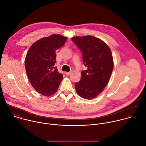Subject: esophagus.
<instances>
[{
  "label": "esophagus",
  "mask_w": 146,
  "mask_h": 146,
  "mask_svg": "<svg viewBox=\"0 0 146 146\" xmlns=\"http://www.w3.org/2000/svg\"><path fill=\"white\" fill-rule=\"evenodd\" d=\"M71 73H72V72H66V73H65V74H66L67 76H69Z\"/></svg>",
  "instance_id": "1"
}]
</instances>
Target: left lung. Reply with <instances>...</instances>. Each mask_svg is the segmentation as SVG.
Here are the masks:
<instances>
[{
  "label": "left lung",
  "mask_w": 146,
  "mask_h": 146,
  "mask_svg": "<svg viewBox=\"0 0 146 146\" xmlns=\"http://www.w3.org/2000/svg\"><path fill=\"white\" fill-rule=\"evenodd\" d=\"M81 50L87 70L81 72V80L75 83L78 95L86 99H92L104 90L110 80L114 62L109 47L102 40L92 36L72 38Z\"/></svg>",
  "instance_id": "left-lung-1"
}]
</instances>
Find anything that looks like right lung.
Wrapping results in <instances>:
<instances>
[{
    "label": "right lung",
    "instance_id": "add662e5",
    "mask_svg": "<svg viewBox=\"0 0 146 146\" xmlns=\"http://www.w3.org/2000/svg\"><path fill=\"white\" fill-rule=\"evenodd\" d=\"M67 38L58 34L41 38L31 46L27 54V76L32 87L43 96L54 94L63 79V75L54 66L55 51L65 44Z\"/></svg>",
    "mask_w": 146,
    "mask_h": 146
}]
</instances>
